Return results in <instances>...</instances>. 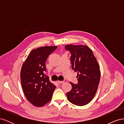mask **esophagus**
<instances>
[{"instance_id":"1","label":"esophagus","mask_w":124,"mask_h":124,"mask_svg":"<svg viewBox=\"0 0 124 124\" xmlns=\"http://www.w3.org/2000/svg\"><path fill=\"white\" fill-rule=\"evenodd\" d=\"M57 83L59 84H63V83H64V82H63V81H57Z\"/></svg>"}]
</instances>
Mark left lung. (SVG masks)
I'll use <instances>...</instances> for the list:
<instances>
[{
	"label": "left lung",
	"mask_w": 124,
	"mask_h": 124,
	"mask_svg": "<svg viewBox=\"0 0 124 124\" xmlns=\"http://www.w3.org/2000/svg\"><path fill=\"white\" fill-rule=\"evenodd\" d=\"M70 51L72 69L77 72L78 84L70 82L72 89L67 93L71 103L78 106L88 104L95 97L100 78L99 65L91 48L86 45L70 44L65 46Z\"/></svg>",
	"instance_id": "obj_1"
}]
</instances>
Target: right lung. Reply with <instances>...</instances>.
<instances>
[{
    "label": "right lung",
    "instance_id": "1",
    "mask_svg": "<svg viewBox=\"0 0 124 124\" xmlns=\"http://www.w3.org/2000/svg\"><path fill=\"white\" fill-rule=\"evenodd\" d=\"M57 47L46 46L32 50L22 66L21 79L24 95L36 107H42L49 102L56 88L44 71L47 57Z\"/></svg>",
    "mask_w": 124,
    "mask_h": 124
}]
</instances>
